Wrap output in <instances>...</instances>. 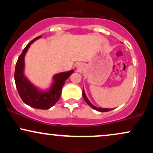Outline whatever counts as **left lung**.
I'll list each match as a JSON object with an SVG mask.
<instances>
[{
    "label": "left lung",
    "mask_w": 153,
    "mask_h": 153,
    "mask_svg": "<svg viewBox=\"0 0 153 153\" xmlns=\"http://www.w3.org/2000/svg\"><path fill=\"white\" fill-rule=\"evenodd\" d=\"M82 96H83V99H84V100H85V102H86V103H88V104L89 106H90L91 107V108H94V109H95V110L98 111H100V112H106V111H109L113 109V108H97V107L94 106V105H93L92 103H91L90 102V101H89V100L88 99V98L86 97V96H85V91H84V90H82Z\"/></svg>",
    "instance_id": "1"
}]
</instances>
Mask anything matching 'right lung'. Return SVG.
I'll return each mask as SVG.
<instances>
[{
  "label": "right lung",
  "instance_id": "obj_1",
  "mask_svg": "<svg viewBox=\"0 0 153 153\" xmlns=\"http://www.w3.org/2000/svg\"><path fill=\"white\" fill-rule=\"evenodd\" d=\"M41 36L34 39L22 51L16 64L14 79L19 96L26 104L39 109H48L58 101L65 80L74 71L72 70L54 75L53 84L47 91L38 90L29 81L24 74V56L31 44Z\"/></svg>",
  "mask_w": 153,
  "mask_h": 153
}]
</instances>
